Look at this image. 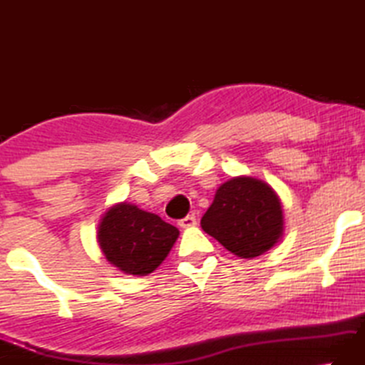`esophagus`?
Here are the masks:
<instances>
[{
	"label": "esophagus",
	"mask_w": 365,
	"mask_h": 365,
	"mask_svg": "<svg viewBox=\"0 0 365 365\" xmlns=\"http://www.w3.org/2000/svg\"><path fill=\"white\" fill-rule=\"evenodd\" d=\"M178 225H180V228H193L196 225V217L195 215L185 217L180 222H178Z\"/></svg>",
	"instance_id": "1"
}]
</instances>
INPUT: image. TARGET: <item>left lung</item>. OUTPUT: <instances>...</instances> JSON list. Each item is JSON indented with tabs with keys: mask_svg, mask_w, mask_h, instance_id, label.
<instances>
[{
	"mask_svg": "<svg viewBox=\"0 0 365 365\" xmlns=\"http://www.w3.org/2000/svg\"><path fill=\"white\" fill-rule=\"evenodd\" d=\"M201 227L231 254L250 260L282 240V204L271 185L260 178L231 177L217 188Z\"/></svg>",
	"mask_w": 365,
	"mask_h": 365,
	"instance_id": "obj_1",
	"label": "left lung"
}]
</instances>
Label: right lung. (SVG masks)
Instances as JSON below:
<instances>
[{"label":"right lung","instance_id":"obj_1","mask_svg":"<svg viewBox=\"0 0 365 365\" xmlns=\"http://www.w3.org/2000/svg\"><path fill=\"white\" fill-rule=\"evenodd\" d=\"M178 235L160 215L124 201L103 212L97 242L110 264L124 274L147 276L165 260Z\"/></svg>","mask_w":365,"mask_h":365}]
</instances>
